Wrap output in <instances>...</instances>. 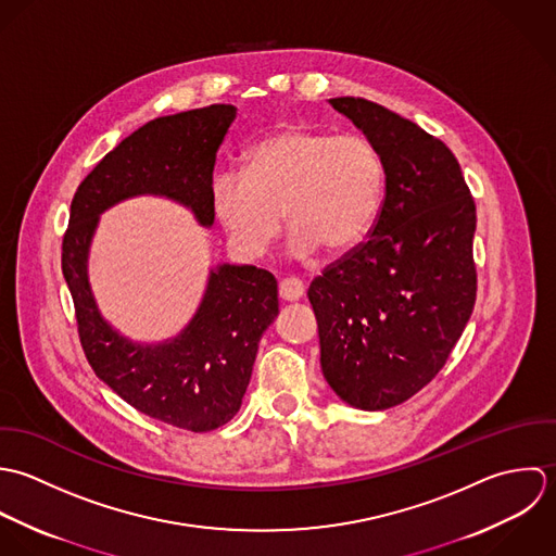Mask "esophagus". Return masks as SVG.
Returning <instances> with one entry per match:
<instances>
[{
    "label": "esophagus",
    "instance_id": "esophagus-1",
    "mask_svg": "<svg viewBox=\"0 0 556 556\" xmlns=\"http://www.w3.org/2000/svg\"><path fill=\"white\" fill-rule=\"evenodd\" d=\"M303 294H305V283H303L301 279H296V277H286V279H281V283H279V296H281L283 301L294 303V301H299Z\"/></svg>",
    "mask_w": 556,
    "mask_h": 556
}]
</instances>
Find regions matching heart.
Listing matches in <instances>:
<instances>
[{
	"mask_svg": "<svg viewBox=\"0 0 556 556\" xmlns=\"http://www.w3.org/2000/svg\"><path fill=\"white\" fill-rule=\"evenodd\" d=\"M382 195L384 163L371 139L303 124L253 143L240 174L223 172L211 189L229 242L249 257L279 236L283 213L296 255L345 253L374 227Z\"/></svg>",
	"mask_w": 556,
	"mask_h": 556,
	"instance_id": "1",
	"label": "heart"
}]
</instances>
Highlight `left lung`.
<instances>
[{
	"label": "left lung",
	"mask_w": 556,
	"mask_h": 556,
	"mask_svg": "<svg viewBox=\"0 0 556 556\" xmlns=\"http://www.w3.org/2000/svg\"><path fill=\"white\" fill-rule=\"evenodd\" d=\"M378 148L384 200L367 238L307 290L320 365L354 408L410 400L441 371L477 296L475 200L441 139L387 108L331 99Z\"/></svg>",
	"instance_id": "1"
}]
</instances>
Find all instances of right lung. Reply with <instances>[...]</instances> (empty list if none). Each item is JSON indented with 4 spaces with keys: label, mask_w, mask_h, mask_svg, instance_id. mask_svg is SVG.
<instances>
[{
    "label": "right lung",
    "mask_w": 556,
    "mask_h": 556,
    "mask_svg": "<svg viewBox=\"0 0 556 556\" xmlns=\"http://www.w3.org/2000/svg\"><path fill=\"white\" fill-rule=\"evenodd\" d=\"M233 117L236 108L211 105L156 117L130 132L79 185L62 240V273L94 374L139 413L189 432L217 430L240 410L260 337L279 314L277 279L255 266H217L189 327L165 343L141 345L99 314L88 249L99 215L143 193L176 200L202 225H213V169Z\"/></svg>",
    "instance_id": "add662e5"
}]
</instances>
